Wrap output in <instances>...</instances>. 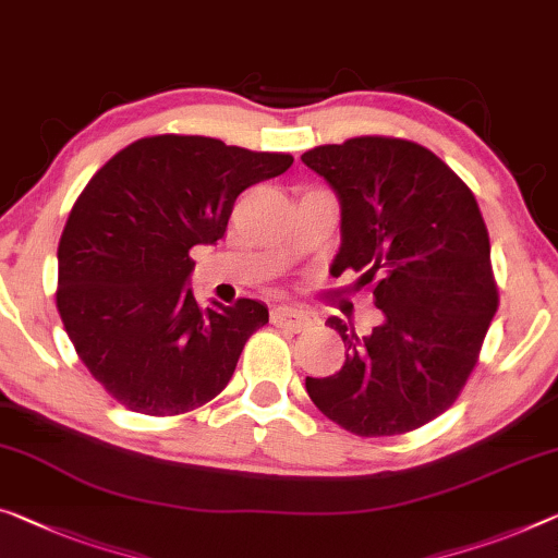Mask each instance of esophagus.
<instances>
[{"mask_svg":"<svg viewBox=\"0 0 558 558\" xmlns=\"http://www.w3.org/2000/svg\"><path fill=\"white\" fill-rule=\"evenodd\" d=\"M271 322L281 329L302 331L312 324V316H308L304 308H296V306H277L271 308Z\"/></svg>","mask_w":558,"mask_h":558,"instance_id":"obj_1","label":"esophagus"}]
</instances>
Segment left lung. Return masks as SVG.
Listing matches in <instances>:
<instances>
[{
    "label": "left lung",
    "mask_w": 558,
    "mask_h": 558,
    "mask_svg": "<svg viewBox=\"0 0 558 558\" xmlns=\"http://www.w3.org/2000/svg\"><path fill=\"white\" fill-rule=\"evenodd\" d=\"M341 207L331 274L374 281L384 322L347 347L337 374L306 376L324 416L359 436H393L432 422L459 397L492 324L499 291L486 225L469 186L422 144L356 136L302 154Z\"/></svg>",
    "instance_id": "1"
}]
</instances>
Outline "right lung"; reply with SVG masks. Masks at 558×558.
I'll list each match as a JSON object with an SVG mask.
<instances>
[{
    "mask_svg": "<svg viewBox=\"0 0 558 558\" xmlns=\"http://www.w3.org/2000/svg\"><path fill=\"white\" fill-rule=\"evenodd\" d=\"M291 161L161 134L114 154L84 186L59 239L57 308L84 366L119 404L174 416L227 387L269 308L254 299L202 308L190 252L217 244L236 196Z\"/></svg>",
    "mask_w": 558,
    "mask_h": 558,
    "instance_id": "add662e5",
    "label": "right lung"
}]
</instances>
